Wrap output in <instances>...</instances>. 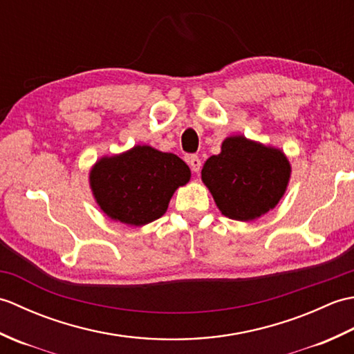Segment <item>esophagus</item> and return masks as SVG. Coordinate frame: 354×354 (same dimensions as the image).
<instances>
[{
	"label": "esophagus",
	"mask_w": 354,
	"mask_h": 354,
	"mask_svg": "<svg viewBox=\"0 0 354 354\" xmlns=\"http://www.w3.org/2000/svg\"><path fill=\"white\" fill-rule=\"evenodd\" d=\"M189 164H190L192 170H193L194 173H198V171L201 170L202 161H201V158H199L198 155H190V156H189Z\"/></svg>",
	"instance_id": "esophagus-1"
}]
</instances>
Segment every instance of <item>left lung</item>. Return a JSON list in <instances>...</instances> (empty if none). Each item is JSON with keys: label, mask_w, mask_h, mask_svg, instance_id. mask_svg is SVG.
Returning <instances> with one entry per match:
<instances>
[{"label": "left lung", "mask_w": 354, "mask_h": 354, "mask_svg": "<svg viewBox=\"0 0 354 354\" xmlns=\"http://www.w3.org/2000/svg\"><path fill=\"white\" fill-rule=\"evenodd\" d=\"M219 155L202 167V181L217 208L234 221H254L272 209L288 189L290 164L280 149L245 138L228 137Z\"/></svg>", "instance_id": "1"}]
</instances>
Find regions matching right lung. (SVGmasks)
Masks as SVG:
<instances>
[{"instance_id":"1","label":"right lung","mask_w":354,"mask_h":354,"mask_svg":"<svg viewBox=\"0 0 354 354\" xmlns=\"http://www.w3.org/2000/svg\"><path fill=\"white\" fill-rule=\"evenodd\" d=\"M181 158L150 146L103 156L89 173V185L102 212L132 227L153 222L167 212L178 187L190 181Z\"/></svg>"}]
</instances>
